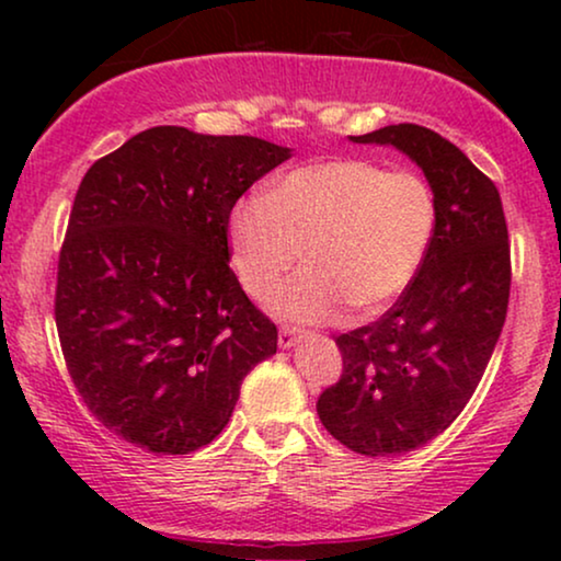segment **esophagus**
Instances as JSON below:
<instances>
[{
	"mask_svg": "<svg viewBox=\"0 0 561 561\" xmlns=\"http://www.w3.org/2000/svg\"><path fill=\"white\" fill-rule=\"evenodd\" d=\"M301 342V334L296 332V329H280V334H278V344L283 350H290V347H296V344Z\"/></svg>",
	"mask_w": 561,
	"mask_h": 561,
	"instance_id": "34e87169",
	"label": "esophagus"
}]
</instances>
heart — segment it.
<instances>
[{
  "mask_svg": "<svg viewBox=\"0 0 561 561\" xmlns=\"http://www.w3.org/2000/svg\"><path fill=\"white\" fill-rule=\"evenodd\" d=\"M434 232L424 175L365 158L296 168L229 214L237 278L257 301L304 250V271L271 298L273 313L298 324L332 321L344 304L357 317L386 309L419 275Z\"/></svg>",
  "mask_w": 561,
  "mask_h": 561,
  "instance_id": "heart-1",
  "label": "heart"
}]
</instances>
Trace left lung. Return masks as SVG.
<instances>
[{
    "instance_id": "left-lung-1",
    "label": "left lung",
    "mask_w": 561,
    "mask_h": 561,
    "mask_svg": "<svg viewBox=\"0 0 561 561\" xmlns=\"http://www.w3.org/2000/svg\"><path fill=\"white\" fill-rule=\"evenodd\" d=\"M350 140L393 145L424 171L436 232L401 298L373 324L336 336L342 375L317 411L357 455H405L462 413L485 373L508 311V227L495 183L434 129L403 122Z\"/></svg>"
}]
</instances>
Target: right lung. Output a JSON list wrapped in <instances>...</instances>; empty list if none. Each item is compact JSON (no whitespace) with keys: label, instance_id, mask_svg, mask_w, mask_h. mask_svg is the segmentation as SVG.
<instances>
[{"label":"right lung","instance_id":"add662e5","mask_svg":"<svg viewBox=\"0 0 561 561\" xmlns=\"http://www.w3.org/2000/svg\"><path fill=\"white\" fill-rule=\"evenodd\" d=\"M290 158L248 135L150 127L99 158L58 257L56 327L87 409L135 447L188 455L232 416L278 329L229 267V214Z\"/></svg>","mask_w":561,"mask_h":561}]
</instances>
